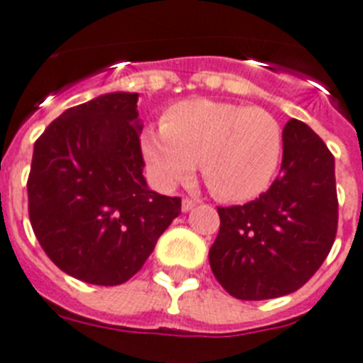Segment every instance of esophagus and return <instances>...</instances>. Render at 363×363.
Here are the masks:
<instances>
[{"label": "esophagus", "mask_w": 363, "mask_h": 363, "mask_svg": "<svg viewBox=\"0 0 363 363\" xmlns=\"http://www.w3.org/2000/svg\"><path fill=\"white\" fill-rule=\"evenodd\" d=\"M196 205H197V201H194V199H182V212H188V210H191Z\"/></svg>", "instance_id": "1"}]
</instances>
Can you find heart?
Segmentation results:
<instances>
[{"instance_id": "obj_1", "label": "heart", "mask_w": 363, "mask_h": 363, "mask_svg": "<svg viewBox=\"0 0 363 363\" xmlns=\"http://www.w3.org/2000/svg\"><path fill=\"white\" fill-rule=\"evenodd\" d=\"M140 147L157 186L188 181L199 162L212 196L247 201L269 186L282 155V129L264 108L212 99L175 103L162 129L147 127Z\"/></svg>"}]
</instances>
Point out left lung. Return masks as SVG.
<instances>
[{
  "label": "left lung",
  "mask_w": 363,
  "mask_h": 363,
  "mask_svg": "<svg viewBox=\"0 0 363 363\" xmlns=\"http://www.w3.org/2000/svg\"><path fill=\"white\" fill-rule=\"evenodd\" d=\"M280 175L266 194L218 208L212 273L242 301L275 299L306 284L330 251L337 228L334 157L308 125L290 120L282 133Z\"/></svg>",
  "instance_id": "1"
}]
</instances>
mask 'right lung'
Returning <instances> with one entry per match:
<instances>
[{
  "instance_id": "obj_1",
  "label": "right lung",
  "mask_w": 363,
  "mask_h": 363,
  "mask_svg": "<svg viewBox=\"0 0 363 363\" xmlns=\"http://www.w3.org/2000/svg\"><path fill=\"white\" fill-rule=\"evenodd\" d=\"M136 103V92L103 94L64 111L35 142L33 230L55 266L88 284L127 282L181 214V199L142 175Z\"/></svg>"
}]
</instances>
